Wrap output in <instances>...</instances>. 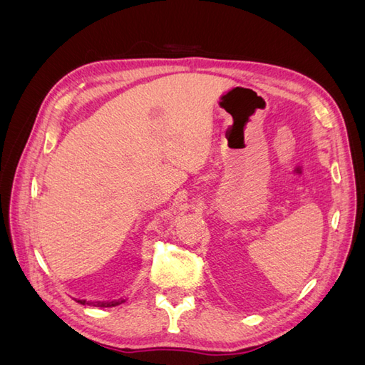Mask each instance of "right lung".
Instances as JSON below:
<instances>
[{
    "label": "right lung",
    "mask_w": 365,
    "mask_h": 365,
    "mask_svg": "<svg viewBox=\"0 0 365 365\" xmlns=\"http://www.w3.org/2000/svg\"><path fill=\"white\" fill-rule=\"evenodd\" d=\"M76 302L81 303V304L96 306V307H113V306L121 304L125 300H123V298H118V300H114V302H86V300H76Z\"/></svg>",
    "instance_id": "add662e5"
}]
</instances>
